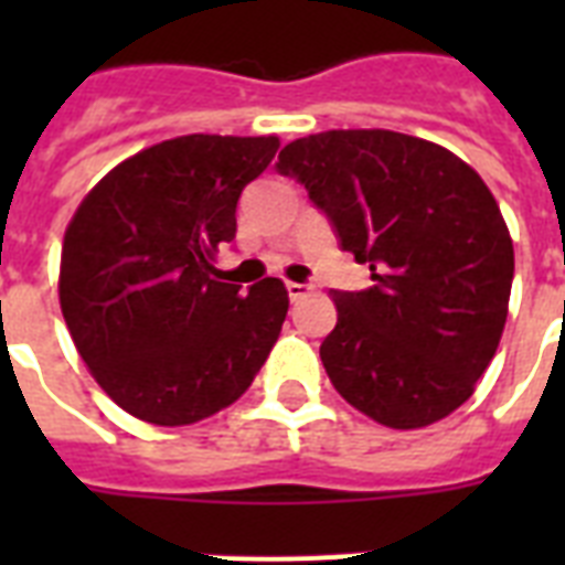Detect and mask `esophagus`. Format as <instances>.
<instances>
[{
	"instance_id": "obj_1",
	"label": "esophagus",
	"mask_w": 565,
	"mask_h": 565,
	"mask_svg": "<svg viewBox=\"0 0 565 565\" xmlns=\"http://www.w3.org/2000/svg\"><path fill=\"white\" fill-rule=\"evenodd\" d=\"M310 290H313V287H310V284H296V281H287V296H290L292 301L305 299V296H308Z\"/></svg>"
}]
</instances>
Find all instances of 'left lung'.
Here are the masks:
<instances>
[{
    "instance_id": "obj_1",
    "label": "left lung",
    "mask_w": 565,
    "mask_h": 565,
    "mask_svg": "<svg viewBox=\"0 0 565 565\" xmlns=\"http://www.w3.org/2000/svg\"><path fill=\"white\" fill-rule=\"evenodd\" d=\"M275 170L305 184L372 287L331 290L319 345L345 402L386 428H422L472 395L508 319L513 243L481 175L419 137L354 128L301 137Z\"/></svg>"
}]
</instances>
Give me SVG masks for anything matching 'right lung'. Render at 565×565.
Wrapping results in <instances>:
<instances>
[{"instance_id":"add662e5","label":"right lung","mask_w":565,"mask_h":565,"mask_svg":"<svg viewBox=\"0 0 565 565\" xmlns=\"http://www.w3.org/2000/svg\"><path fill=\"white\" fill-rule=\"evenodd\" d=\"M278 137L188 135L143 149L75 211L61 252V310L99 386L137 419L175 428L246 393L290 299L278 278L220 281L216 248Z\"/></svg>"}]
</instances>
